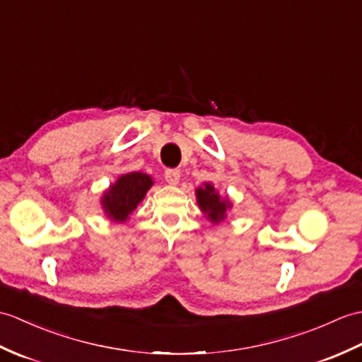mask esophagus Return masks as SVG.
Wrapping results in <instances>:
<instances>
[{
  "label": "esophagus",
  "instance_id": "34e87169",
  "mask_svg": "<svg viewBox=\"0 0 362 362\" xmlns=\"http://www.w3.org/2000/svg\"><path fill=\"white\" fill-rule=\"evenodd\" d=\"M165 179L170 185H177L180 179V171L174 170V168H170V170L165 171Z\"/></svg>",
  "mask_w": 362,
  "mask_h": 362
}]
</instances>
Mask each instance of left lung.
<instances>
[{
  "label": "left lung",
  "mask_w": 362,
  "mask_h": 362,
  "mask_svg": "<svg viewBox=\"0 0 362 362\" xmlns=\"http://www.w3.org/2000/svg\"><path fill=\"white\" fill-rule=\"evenodd\" d=\"M197 202H199V206L202 208V211H205L213 222L222 221L225 217L226 208L230 206L228 202L221 200L219 194H217L209 183L205 185V188L197 189Z\"/></svg>",
  "instance_id": "8db88e82"
}]
</instances>
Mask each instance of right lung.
I'll list each match as a JSON object with an SVG mask.
<instances>
[{"instance_id": "obj_1", "label": "right lung", "mask_w": 362, "mask_h": 362, "mask_svg": "<svg viewBox=\"0 0 362 362\" xmlns=\"http://www.w3.org/2000/svg\"><path fill=\"white\" fill-rule=\"evenodd\" d=\"M151 185L153 180L148 174L129 173L122 175L117 183L109 188L102 200L105 211L114 221H126L128 214H131L145 197Z\"/></svg>"}]
</instances>
